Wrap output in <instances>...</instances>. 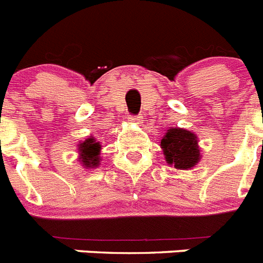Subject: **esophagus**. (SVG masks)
Masks as SVG:
<instances>
[{"label": "esophagus", "instance_id": "1", "mask_svg": "<svg viewBox=\"0 0 263 263\" xmlns=\"http://www.w3.org/2000/svg\"><path fill=\"white\" fill-rule=\"evenodd\" d=\"M129 121L133 123H137V125H140L142 123V116H130L129 117Z\"/></svg>", "mask_w": 263, "mask_h": 263}]
</instances>
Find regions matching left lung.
<instances>
[{
  "mask_svg": "<svg viewBox=\"0 0 263 263\" xmlns=\"http://www.w3.org/2000/svg\"><path fill=\"white\" fill-rule=\"evenodd\" d=\"M166 163L178 170H190L201 161L198 137L182 127H170L161 140Z\"/></svg>",
  "mask_w": 263,
  "mask_h": 263,
  "instance_id": "left-lung-1",
  "label": "left lung"
}]
</instances>
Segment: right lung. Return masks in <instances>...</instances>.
I'll use <instances>...</instances> for the list:
<instances>
[{
	"instance_id": "obj_1",
	"label": "right lung",
	"mask_w": 263,
	"mask_h": 263,
	"mask_svg": "<svg viewBox=\"0 0 263 263\" xmlns=\"http://www.w3.org/2000/svg\"><path fill=\"white\" fill-rule=\"evenodd\" d=\"M78 158L77 161L84 169H96L101 165V143L94 137H87L85 141H81L77 145Z\"/></svg>"
}]
</instances>
